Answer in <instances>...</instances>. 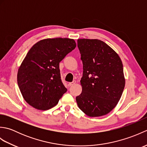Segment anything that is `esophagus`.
<instances>
[{"label":"esophagus","instance_id":"34e87169","mask_svg":"<svg viewBox=\"0 0 147 147\" xmlns=\"http://www.w3.org/2000/svg\"><path fill=\"white\" fill-rule=\"evenodd\" d=\"M76 83V81H74V82H73L69 83V86H73V85H74V84H75Z\"/></svg>","mask_w":147,"mask_h":147}]
</instances>
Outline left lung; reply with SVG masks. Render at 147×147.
I'll list each match as a JSON object with an SVG mask.
<instances>
[{
	"mask_svg": "<svg viewBox=\"0 0 147 147\" xmlns=\"http://www.w3.org/2000/svg\"><path fill=\"white\" fill-rule=\"evenodd\" d=\"M78 46L83 74L77 104L90 117L107 114L118 104L125 86L121 59L110 46L98 39H78Z\"/></svg>",
	"mask_w": 147,
	"mask_h": 147,
	"instance_id": "obj_1",
	"label": "left lung"
}]
</instances>
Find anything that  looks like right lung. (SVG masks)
Returning <instances> with one entry per match:
<instances>
[{"instance_id": "add662e5", "label": "right lung", "mask_w": 147, "mask_h": 147, "mask_svg": "<svg viewBox=\"0 0 147 147\" xmlns=\"http://www.w3.org/2000/svg\"><path fill=\"white\" fill-rule=\"evenodd\" d=\"M73 39L46 38L27 53L18 71V84L28 104L38 110L54 107L66 92L61 79L59 62L75 49Z\"/></svg>"}]
</instances>
